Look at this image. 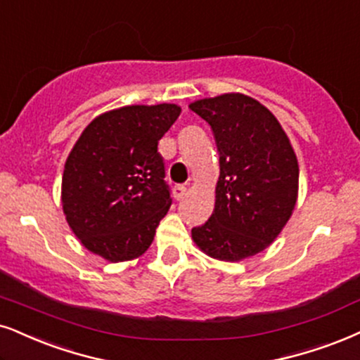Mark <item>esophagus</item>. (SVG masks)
I'll use <instances>...</instances> for the list:
<instances>
[{"label": "esophagus", "instance_id": "1", "mask_svg": "<svg viewBox=\"0 0 360 360\" xmlns=\"http://www.w3.org/2000/svg\"><path fill=\"white\" fill-rule=\"evenodd\" d=\"M185 195H187V187H185V185H175V188H173V197H175L176 200H181Z\"/></svg>", "mask_w": 360, "mask_h": 360}]
</instances>
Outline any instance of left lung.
I'll use <instances>...</instances> for the list:
<instances>
[{
    "label": "left lung",
    "mask_w": 360,
    "mask_h": 360,
    "mask_svg": "<svg viewBox=\"0 0 360 360\" xmlns=\"http://www.w3.org/2000/svg\"><path fill=\"white\" fill-rule=\"evenodd\" d=\"M188 108L210 125L220 175L215 208L192 240L203 254L240 262L270 247L294 214L299 162L267 106L243 93L195 100Z\"/></svg>",
    "instance_id": "obj_1"
}]
</instances>
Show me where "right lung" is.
<instances>
[{"label":"right lung","instance_id":"add662e5","mask_svg":"<svg viewBox=\"0 0 360 360\" xmlns=\"http://www.w3.org/2000/svg\"><path fill=\"white\" fill-rule=\"evenodd\" d=\"M175 103L127 105L88 123L65 162L61 205L82 245L130 262L152 245L172 205L158 141L179 118Z\"/></svg>","mask_w":360,"mask_h":360}]
</instances>
